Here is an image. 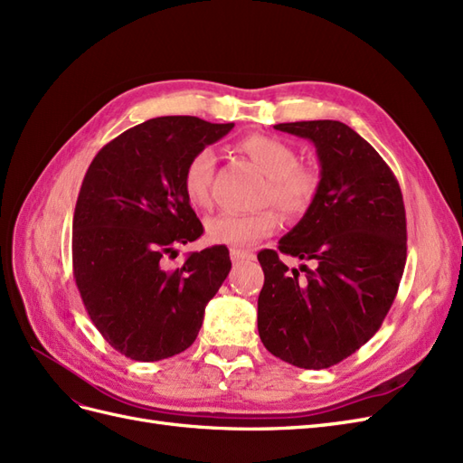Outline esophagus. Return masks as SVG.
Segmentation results:
<instances>
[{
    "instance_id": "34e87169",
    "label": "esophagus",
    "mask_w": 463,
    "mask_h": 463,
    "mask_svg": "<svg viewBox=\"0 0 463 463\" xmlns=\"http://www.w3.org/2000/svg\"><path fill=\"white\" fill-rule=\"evenodd\" d=\"M230 257L233 262H243V260H253L255 255L250 250H243V249H232Z\"/></svg>"
}]
</instances>
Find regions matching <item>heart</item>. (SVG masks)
Returning <instances> with one entry per match:
<instances>
[{
    "label": "heart",
    "instance_id": "1",
    "mask_svg": "<svg viewBox=\"0 0 463 463\" xmlns=\"http://www.w3.org/2000/svg\"><path fill=\"white\" fill-rule=\"evenodd\" d=\"M235 150L259 167L266 175L260 191V203H272L286 218H301L313 206L320 189V174L311 164H299L298 150L282 138L262 133H250L240 138ZM214 154L208 148L194 152L184 170V191L194 208L213 204ZM278 223L272 206L257 213L237 214L220 213L204 222V233L210 243L228 247H247L270 235Z\"/></svg>",
    "mask_w": 463,
    "mask_h": 463
}]
</instances>
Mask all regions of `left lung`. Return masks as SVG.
I'll return each mask as SVG.
<instances>
[{"label":"left lung","mask_w":463,"mask_h":463,"mask_svg":"<svg viewBox=\"0 0 463 463\" xmlns=\"http://www.w3.org/2000/svg\"><path fill=\"white\" fill-rule=\"evenodd\" d=\"M317 146L320 189L301 222L278 243L316 266L289 275L274 249L264 272L259 335L276 357L328 369L367 344L396 299L408 257L405 208L396 175L365 138L342 121L278 123Z\"/></svg>","instance_id":"obj_1"}]
</instances>
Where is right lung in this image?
Returning a JSON list of instances; mask_svg holds the SVG:
<instances>
[{
    "label": "right lung",
    "instance_id": "1",
    "mask_svg": "<svg viewBox=\"0 0 463 463\" xmlns=\"http://www.w3.org/2000/svg\"><path fill=\"white\" fill-rule=\"evenodd\" d=\"M232 128L193 116L148 119L102 146L82 179L73 276L94 326L125 357L160 361L185 352L230 274L226 245L191 253L175 270L162 259L203 235L181 179L193 154Z\"/></svg>",
    "mask_w": 463,
    "mask_h": 463
}]
</instances>
